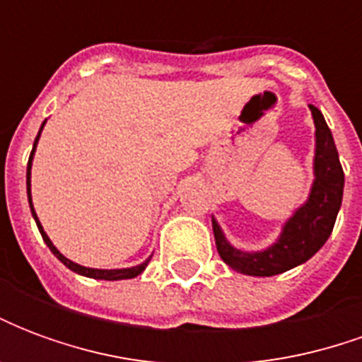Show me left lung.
Segmentation results:
<instances>
[{"label": "left lung", "mask_w": 362, "mask_h": 362, "mask_svg": "<svg viewBox=\"0 0 362 362\" xmlns=\"http://www.w3.org/2000/svg\"><path fill=\"white\" fill-rule=\"evenodd\" d=\"M314 119V180L303 205L288 217L277 240L262 250L236 248L221 228L219 221L211 217L217 252L230 269L252 277H272L300 266L326 244L334 230L337 213L341 207L343 174L339 155L335 149L334 135L327 127L324 114L308 104Z\"/></svg>", "instance_id": "1"}]
</instances>
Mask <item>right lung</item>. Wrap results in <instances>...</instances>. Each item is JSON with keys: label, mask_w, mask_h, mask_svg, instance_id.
Listing matches in <instances>:
<instances>
[{"label": "right lung", "mask_w": 362, "mask_h": 362, "mask_svg": "<svg viewBox=\"0 0 362 362\" xmlns=\"http://www.w3.org/2000/svg\"><path fill=\"white\" fill-rule=\"evenodd\" d=\"M44 126H46V122H42V126H40V129H38V135H36L35 143H33V151H30V157H28V165H27V196H28V205H30V213H33V217H35L36 221V227H38V230H40V235H42L44 243H46V246L50 248L52 254L56 256V258L64 264L66 267H69L71 272L79 273V275H83V277H90V279H103V281H119V279H134V277H137L139 273L145 272V267H147V264L151 262V254L149 258L145 259L143 264H139V266H132V267H122V269H96V267H85L81 266V264H75V262H71V259H67L62 252L52 244L50 236L46 235V230H44L42 223L38 221V217H36V211H35V205H33V196H30V168H33V158H35V153H36V145H38V139H40V134H42Z\"/></svg>", "instance_id": "add662e5"}]
</instances>
